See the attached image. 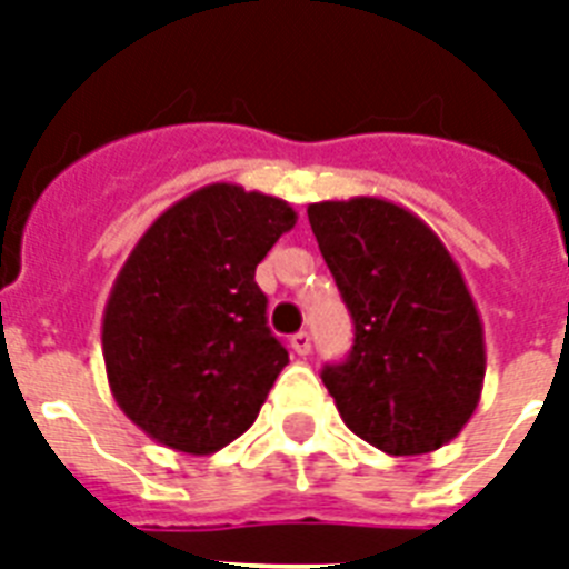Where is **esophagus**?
Instances as JSON below:
<instances>
[{
    "mask_svg": "<svg viewBox=\"0 0 569 569\" xmlns=\"http://www.w3.org/2000/svg\"><path fill=\"white\" fill-rule=\"evenodd\" d=\"M310 348H312V339H310V333H307V330H301V333H295L292 337V351L298 357H307L310 355Z\"/></svg>",
    "mask_w": 569,
    "mask_h": 569,
    "instance_id": "34e87169",
    "label": "esophagus"
}]
</instances>
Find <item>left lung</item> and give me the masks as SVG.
I'll return each instance as SVG.
<instances>
[{"mask_svg":"<svg viewBox=\"0 0 569 569\" xmlns=\"http://www.w3.org/2000/svg\"><path fill=\"white\" fill-rule=\"evenodd\" d=\"M355 319L346 363L321 380L342 422L387 455H428L472 419L485 387V325L449 248L383 197L307 206Z\"/></svg>","mask_w":569,"mask_h":569,"instance_id":"left-lung-1","label":"left lung"}]
</instances>
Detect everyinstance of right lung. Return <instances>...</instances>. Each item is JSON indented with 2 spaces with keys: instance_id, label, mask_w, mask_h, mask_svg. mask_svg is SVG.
<instances>
[{
  "instance_id": "right-lung-1",
  "label": "right lung",
  "mask_w": 569,
  "mask_h": 569,
  "mask_svg": "<svg viewBox=\"0 0 569 569\" xmlns=\"http://www.w3.org/2000/svg\"><path fill=\"white\" fill-rule=\"evenodd\" d=\"M298 212L280 197L212 182L138 239L102 310L111 396L173 451L212 455L257 422L289 363L253 274Z\"/></svg>"
}]
</instances>
